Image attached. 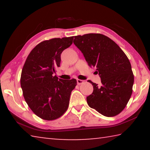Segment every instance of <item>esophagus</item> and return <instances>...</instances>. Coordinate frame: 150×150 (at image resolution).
Instances as JSON below:
<instances>
[{"label":"esophagus","instance_id":"34e87169","mask_svg":"<svg viewBox=\"0 0 150 150\" xmlns=\"http://www.w3.org/2000/svg\"><path fill=\"white\" fill-rule=\"evenodd\" d=\"M77 84L79 85H81V84H82V83H84V81L81 80V79H77Z\"/></svg>","mask_w":150,"mask_h":150}]
</instances>
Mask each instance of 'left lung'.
<instances>
[{
	"instance_id": "left-lung-1",
	"label": "left lung",
	"mask_w": 150,
	"mask_h": 150,
	"mask_svg": "<svg viewBox=\"0 0 150 150\" xmlns=\"http://www.w3.org/2000/svg\"><path fill=\"white\" fill-rule=\"evenodd\" d=\"M73 43L101 78L100 86L88 81L93 86V93L87 97L88 105L107 117L118 115L132 93L134 77L128 58L113 40L103 34L76 35Z\"/></svg>"
}]
</instances>
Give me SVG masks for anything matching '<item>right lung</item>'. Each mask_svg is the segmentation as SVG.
<instances>
[{"mask_svg": "<svg viewBox=\"0 0 150 150\" xmlns=\"http://www.w3.org/2000/svg\"><path fill=\"white\" fill-rule=\"evenodd\" d=\"M74 36L52 38L40 42L28 55L20 77L26 103L35 115L45 120L61 117L69 106L77 80L54 76L60 67L61 54L73 43Z\"/></svg>", "mask_w": 150, "mask_h": 150, "instance_id": "right-lung-1", "label": "right lung"}]
</instances>
